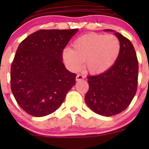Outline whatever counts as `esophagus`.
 Here are the masks:
<instances>
[{
  "instance_id": "esophagus-1",
  "label": "esophagus",
  "mask_w": 149,
  "mask_h": 149,
  "mask_svg": "<svg viewBox=\"0 0 149 149\" xmlns=\"http://www.w3.org/2000/svg\"><path fill=\"white\" fill-rule=\"evenodd\" d=\"M83 79H84V77H83V75H81V74H77V76L76 77V81H79L83 80Z\"/></svg>"
}]
</instances>
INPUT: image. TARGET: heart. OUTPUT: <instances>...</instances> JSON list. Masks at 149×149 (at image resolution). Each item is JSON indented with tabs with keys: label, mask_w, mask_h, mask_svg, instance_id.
Masks as SVG:
<instances>
[{
	"label": "heart",
	"mask_w": 149,
	"mask_h": 149,
	"mask_svg": "<svg viewBox=\"0 0 149 149\" xmlns=\"http://www.w3.org/2000/svg\"><path fill=\"white\" fill-rule=\"evenodd\" d=\"M73 49L66 48L62 52L66 66L77 71L85 66L90 72L100 73L109 69L119 56L120 42L115 36L89 33L79 36L73 42Z\"/></svg>",
	"instance_id": "obj_1"
}]
</instances>
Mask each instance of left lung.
Listing matches in <instances>:
<instances>
[{
  "label": "left lung",
  "instance_id": "8db88e82",
  "mask_svg": "<svg viewBox=\"0 0 149 149\" xmlns=\"http://www.w3.org/2000/svg\"><path fill=\"white\" fill-rule=\"evenodd\" d=\"M114 34L120 42L119 56L109 70L87 77L89 88L85 97L91 111L106 117L125 111L133 100L138 85V61L133 45L119 32Z\"/></svg>",
  "mask_w": 149,
  "mask_h": 149
}]
</instances>
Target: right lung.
<instances>
[{
    "instance_id": "1",
    "label": "right lung",
    "mask_w": 149,
    "mask_h": 149,
    "mask_svg": "<svg viewBox=\"0 0 149 149\" xmlns=\"http://www.w3.org/2000/svg\"><path fill=\"white\" fill-rule=\"evenodd\" d=\"M77 31L40 30L18 46L11 67V88L18 104L29 115L54 113L74 85L77 74L66 68L62 52Z\"/></svg>"
}]
</instances>
